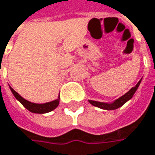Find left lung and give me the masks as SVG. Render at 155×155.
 I'll use <instances>...</instances> for the list:
<instances>
[{
	"instance_id": "left-lung-1",
	"label": "left lung",
	"mask_w": 155,
	"mask_h": 155,
	"mask_svg": "<svg viewBox=\"0 0 155 155\" xmlns=\"http://www.w3.org/2000/svg\"><path fill=\"white\" fill-rule=\"evenodd\" d=\"M142 79L137 83V85L131 88L129 91L127 93H125L123 96H121L120 97H119L118 99H116L115 101H114L113 103H104V102H98V101H94V100H89V102L91 104L92 106H97L98 108H101V109H105V110H114V109H117L121 106H123L127 101H129L135 94L136 91L137 90L140 82H141Z\"/></svg>"
}]
</instances>
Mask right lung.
Wrapping results in <instances>:
<instances>
[{
  "label": "right lung",
  "mask_w": 155,
  "mask_h": 155,
  "mask_svg": "<svg viewBox=\"0 0 155 155\" xmlns=\"http://www.w3.org/2000/svg\"><path fill=\"white\" fill-rule=\"evenodd\" d=\"M10 88V91L13 93L14 97L21 103L23 106H25L28 111L32 112V113H35V114H46V113H49L53 111L55 108H57L58 106L59 105V97L58 99L56 100H53L51 102H48V103H44V104H35V103H32L30 101H27L26 99H25L24 97H22L21 96L16 92L11 87Z\"/></svg>",
  "instance_id": "add662e5"
}]
</instances>
